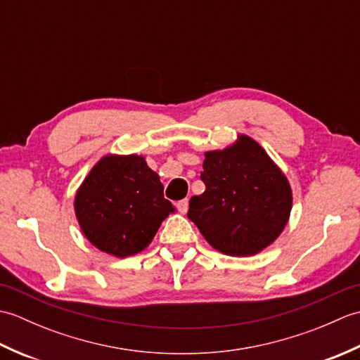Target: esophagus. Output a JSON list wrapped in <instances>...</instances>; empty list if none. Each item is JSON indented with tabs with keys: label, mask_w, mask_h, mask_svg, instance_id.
I'll return each instance as SVG.
<instances>
[{
	"label": "esophagus",
	"mask_w": 360,
	"mask_h": 360,
	"mask_svg": "<svg viewBox=\"0 0 360 360\" xmlns=\"http://www.w3.org/2000/svg\"><path fill=\"white\" fill-rule=\"evenodd\" d=\"M176 207H178V210L182 213V215H186L187 210H188V200L186 198V200H181L176 202Z\"/></svg>",
	"instance_id": "34e87169"
}]
</instances>
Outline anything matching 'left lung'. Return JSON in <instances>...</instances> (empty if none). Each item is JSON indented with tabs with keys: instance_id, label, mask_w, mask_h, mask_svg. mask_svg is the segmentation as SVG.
I'll return each mask as SVG.
<instances>
[{
	"instance_id": "left-lung-1",
	"label": "left lung",
	"mask_w": 360,
	"mask_h": 360,
	"mask_svg": "<svg viewBox=\"0 0 360 360\" xmlns=\"http://www.w3.org/2000/svg\"><path fill=\"white\" fill-rule=\"evenodd\" d=\"M205 192L190 198L187 217L213 249L252 257L278 238L292 209L285 173L250 136L204 153Z\"/></svg>"
}]
</instances>
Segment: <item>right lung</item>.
I'll use <instances>...</instances> for the list:
<instances>
[{
    "label": "right lung",
    "instance_id": "right-lung-1",
    "mask_svg": "<svg viewBox=\"0 0 360 360\" xmlns=\"http://www.w3.org/2000/svg\"><path fill=\"white\" fill-rule=\"evenodd\" d=\"M74 212L94 248L127 258L150 246L174 207L143 156L110 153L97 160L77 188Z\"/></svg>",
    "mask_w": 360,
    "mask_h": 360
}]
</instances>
